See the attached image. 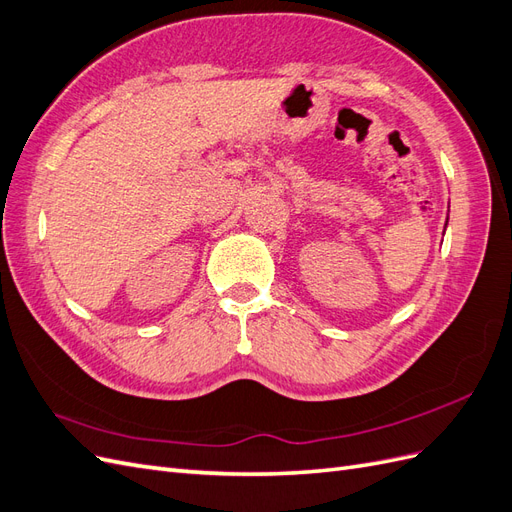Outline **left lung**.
<instances>
[{
	"label": "left lung",
	"mask_w": 512,
	"mask_h": 512,
	"mask_svg": "<svg viewBox=\"0 0 512 512\" xmlns=\"http://www.w3.org/2000/svg\"><path fill=\"white\" fill-rule=\"evenodd\" d=\"M446 223H448V221H446Z\"/></svg>",
	"instance_id": "1"
}]
</instances>
